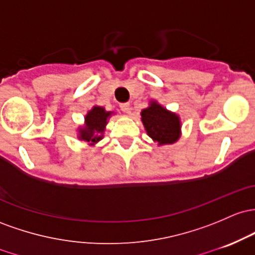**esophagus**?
I'll return each mask as SVG.
<instances>
[{"label": "esophagus", "instance_id": "34e87169", "mask_svg": "<svg viewBox=\"0 0 255 255\" xmlns=\"http://www.w3.org/2000/svg\"><path fill=\"white\" fill-rule=\"evenodd\" d=\"M120 110H122L124 113H128L130 112V104H128V102L120 104Z\"/></svg>", "mask_w": 255, "mask_h": 255}]
</instances>
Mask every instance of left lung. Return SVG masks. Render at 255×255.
I'll use <instances>...</instances> for the list:
<instances>
[{
	"label": "left lung",
	"mask_w": 255,
	"mask_h": 255,
	"mask_svg": "<svg viewBox=\"0 0 255 255\" xmlns=\"http://www.w3.org/2000/svg\"><path fill=\"white\" fill-rule=\"evenodd\" d=\"M142 123L148 136L159 145L172 144L181 137V119L156 101H150L149 107L141 112Z\"/></svg>",
	"instance_id": "left-lung-1"
}]
</instances>
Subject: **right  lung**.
Segmentation results:
<instances>
[{
  "instance_id": "obj_1",
  "label": "right lung",
  "mask_w": 255,
  "mask_h": 255,
  "mask_svg": "<svg viewBox=\"0 0 255 255\" xmlns=\"http://www.w3.org/2000/svg\"><path fill=\"white\" fill-rule=\"evenodd\" d=\"M112 114L113 112H107L104 107L94 106L85 116L84 127L79 128L78 138L88 142L90 145L96 144L97 142L101 141L104 137L106 125L108 123L107 120Z\"/></svg>"
}]
</instances>
